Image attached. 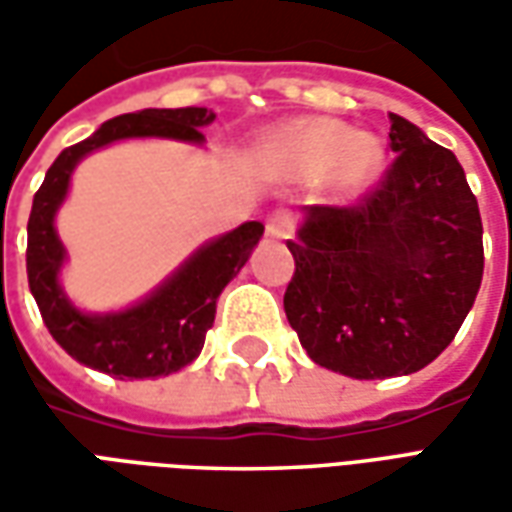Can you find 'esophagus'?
Segmentation results:
<instances>
[{
    "label": "esophagus",
    "instance_id": "1",
    "mask_svg": "<svg viewBox=\"0 0 512 512\" xmlns=\"http://www.w3.org/2000/svg\"><path fill=\"white\" fill-rule=\"evenodd\" d=\"M293 227H296V219H293V213L277 211V213H271V216H268L266 233L274 235V238H290Z\"/></svg>",
    "mask_w": 512,
    "mask_h": 512
}]
</instances>
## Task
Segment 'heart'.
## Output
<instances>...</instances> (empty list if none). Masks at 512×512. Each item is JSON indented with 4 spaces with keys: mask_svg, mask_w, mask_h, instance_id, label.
Returning <instances> with one entry per match:
<instances>
[{
    "mask_svg": "<svg viewBox=\"0 0 512 512\" xmlns=\"http://www.w3.org/2000/svg\"><path fill=\"white\" fill-rule=\"evenodd\" d=\"M257 167L277 180L323 175L334 197H354L376 183L384 147L376 136L354 134L340 120L310 117L271 131L257 147Z\"/></svg>",
    "mask_w": 512,
    "mask_h": 512,
    "instance_id": "b5f03b06",
    "label": "heart"
}]
</instances>
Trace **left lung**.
<instances>
[{"instance_id":"8db88e82","label":"left lung","mask_w":512,"mask_h":512,"mask_svg":"<svg viewBox=\"0 0 512 512\" xmlns=\"http://www.w3.org/2000/svg\"><path fill=\"white\" fill-rule=\"evenodd\" d=\"M395 161L354 205H307L288 241L285 315L315 365L359 381L417 373L455 340L483 282V222L463 167L389 115Z\"/></svg>"}]
</instances>
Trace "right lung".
<instances>
[{
  "label": "right lung",
  "instance_id": "right-lung-1",
  "mask_svg": "<svg viewBox=\"0 0 512 512\" xmlns=\"http://www.w3.org/2000/svg\"><path fill=\"white\" fill-rule=\"evenodd\" d=\"M213 117L205 106L142 109L112 117L84 142L65 147L46 172L27 224L29 290L51 337L76 362L115 378H158L178 373L200 356L216 318V299L244 268L263 235V224L244 222L233 233L197 249L161 288L134 307L87 315L76 310L60 288L65 246L54 230V216L68 194L73 169L87 153L131 136H167L202 145L205 136L200 128L213 123Z\"/></svg>",
  "mask_w": 512,
  "mask_h": 512
}]
</instances>
